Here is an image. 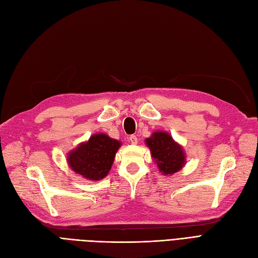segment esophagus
Listing matches in <instances>:
<instances>
[{
    "instance_id": "esophagus-1",
    "label": "esophagus",
    "mask_w": 258,
    "mask_h": 258,
    "mask_svg": "<svg viewBox=\"0 0 258 258\" xmlns=\"http://www.w3.org/2000/svg\"><path fill=\"white\" fill-rule=\"evenodd\" d=\"M130 143H131L132 145H137V143H138V138H137L135 135H132V136H130Z\"/></svg>"
}]
</instances>
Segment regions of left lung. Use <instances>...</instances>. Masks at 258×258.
<instances>
[{"mask_svg":"<svg viewBox=\"0 0 258 258\" xmlns=\"http://www.w3.org/2000/svg\"><path fill=\"white\" fill-rule=\"evenodd\" d=\"M145 143L150 149L151 156L165 176H172L184 167L186 155L183 147L174 141L167 132L156 131L146 138Z\"/></svg>","mask_w":258,"mask_h":258,"instance_id":"8db88e82","label":"left lung"}]
</instances>
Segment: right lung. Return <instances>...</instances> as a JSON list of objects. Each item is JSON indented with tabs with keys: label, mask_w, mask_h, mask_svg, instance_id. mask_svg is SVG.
I'll use <instances>...</instances> for the list:
<instances>
[{
	"label": "right lung",
	"mask_w": 258,
	"mask_h": 258,
	"mask_svg": "<svg viewBox=\"0 0 258 258\" xmlns=\"http://www.w3.org/2000/svg\"><path fill=\"white\" fill-rule=\"evenodd\" d=\"M121 141L98 133L81 143L68 154L71 169L90 181L104 179L113 164Z\"/></svg>",
	"instance_id": "right-lung-1"
}]
</instances>
